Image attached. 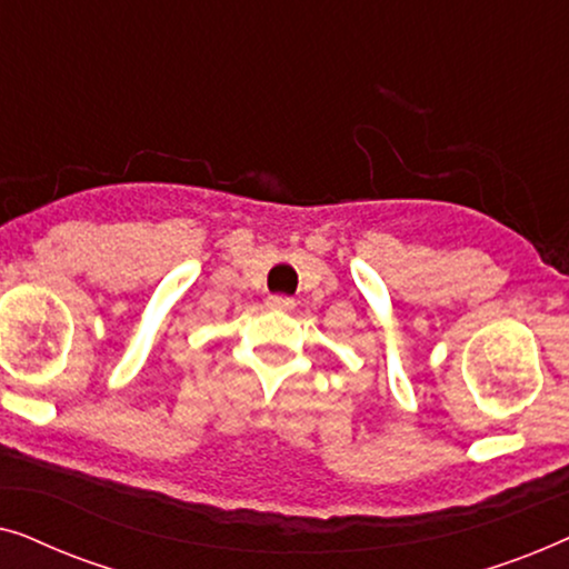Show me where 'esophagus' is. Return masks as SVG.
I'll use <instances>...</instances> for the list:
<instances>
[{"label": "esophagus", "mask_w": 569, "mask_h": 569, "mask_svg": "<svg viewBox=\"0 0 569 569\" xmlns=\"http://www.w3.org/2000/svg\"><path fill=\"white\" fill-rule=\"evenodd\" d=\"M267 306L271 310H292L295 308V300L287 298V295H269Z\"/></svg>", "instance_id": "1"}]
</instances>
